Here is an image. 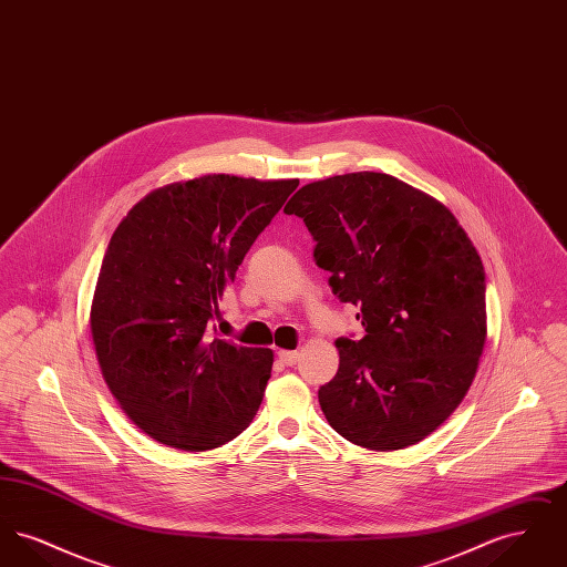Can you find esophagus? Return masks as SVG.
<instances>
[{
	"mask_svg": "<svg viewBox=\"0 0 567 567\" xmlns=\"http://www.w3.org/2000/svg\"><path fill=\"white\" fill-rule=\"evenodd\" d=\"M278 359H280L285 365H296L297 361H299V352L278 351Z\"/></svg>",
	"mask_w": 567,
	"mask_h": 567,
	"instance_id": "esophagus-1",
	"label": "esophagus"
}]
</instances>
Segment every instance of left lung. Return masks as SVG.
I'll return each mask as SVG.
<instances>
[{
	"mask_svg": "<svg viewBox=\"0 0 567 567\" xmlns=\"http://www.w3.org/2000/svg\"><path fill=\"white\" fill-rule=\"evenodd\" d=\"M317 240V266L365 336L340 338L319 389L327 423L352 444L400 451L463 402L485 349V268L455 215L380 172L303 185L285 206Z\"/></svg>",
	"mask_w": 567,
	"mask_h": 567,
	"instance_id": "1",
	"label": "left lung"
}]
</instances>
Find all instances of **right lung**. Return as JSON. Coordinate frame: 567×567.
Instances as JSON below:
<instances>
[{"instance_id": "add662e5", "label": "right lung", "mask_w": 567, "mask_h": 567, "mask_svg": "<svg viewBox=\"0 0 567 567\" xmlns=\"http://www.w3.org/2000/svg\"><path fill=\"white\" fill-rule=\"evenodd\" d=\"M299 181L204 174L146 193L110 238L91 336L110 393L142 432L202 453L250 425L271 349L213 333L244 255Z\"/></svg>"}]
</instances>
